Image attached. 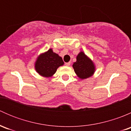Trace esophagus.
<instances>
[{"label":"esophagus","mask_w":131,"mask_h":131,"mask_svg":"<svg viewBox=\"0 0 131 131\" xmlns=\"http://www.w3.org/2000/svg\"><path fill=\"white\" fill-rule=\"evenodd\" d=\"M70 62H68V63H65V65L66 66H70Z\"/></svg>","instance_id":"34e87169"}]
</instances>
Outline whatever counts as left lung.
Instances as JSON below:
<instances>
[{
    "instance_id": "1",
    "label": "left lung",
    "mask_w": 131,
    "mask_h": 131,
    "mask_svg": "<svg viewBox=\"0 0 131 131\" xmlns=\"http://www.w3.org/2000/svg\"><path fill=\"white\" fill-rule=\"evenodd\" d=\"M73 68L78 77L82 79L90 77L95 70L93 63L83 52L77 56V61L73 64Z\"/></svg>"
}]
</instances>
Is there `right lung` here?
<instances>
[{
    "instance_id": "add662e5",
    "label": "right lung",
    "mask_w": 131,
    "mask_h": 131,
    "mask_svg": "<svg viewBox=\"0 0 131 131\" xmlns=\"http://www.w3.org/2000/svg\"><path fill=\"white\" fill-rule=\"evenodd\" d=\"M64 64L63 59L50 49L41 54L35 63V70L40 75L49 77L56 73L57 68Z\"/></svg>"
}]
</instances>
